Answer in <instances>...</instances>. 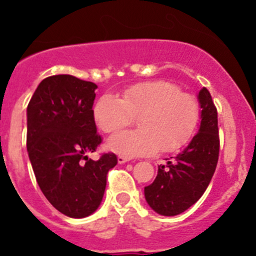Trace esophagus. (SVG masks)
I'll return each instance as SVG.
<instances>
[{"label": "esophagus", "instance_id": "esophagus-1", "mask_svg": "<svg viewBox=\"0 0 256 256\" xmlns=\"http://www.w3.org/2000/svg\"><path fill=\"white\" fill-rule=\"evenodd\" d=\"M130 158H126V156H118V162H119V164H124V162H130Z\"/></svg>", "mask_w": 256, "mask_h": 256}]
</instances>
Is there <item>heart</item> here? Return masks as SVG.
I'll return each instance as SVG.
<instances>
[{
  "mask_svg": "<svg viewBox=\"0 0 256 256\" xmlns=\"http://www.w3.org/2000/svg\"><path fill=\"white\" fill-rule=\"evenodd\" d=\"M97 126L104 133H115L138 116L140 130L118 133L108 140V148L126 158L148 155L159 148L172 152L191 138L200 116L194 94L180 91L168 80H151L124 90L122 100L105 94L94 108Z\"/></svg>",
  "mask_w": 256,
  "mask_h": 256,
  "instance_id": "obj_1",
  "label": "heart"
}]
</instances>
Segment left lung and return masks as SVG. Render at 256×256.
Here are the masks:
<instances>
[{"instance_id": "obj_1", "label": "left lung", "mask_w": 256, "mask_h": 256, "mask_svg": "<svg viewBox=\"0 0 256 256\" xmlns=\"http://www.w3.org/2000/svg\"><path fill=\"white\" fill-rule=\"evenodd\" d=\"M198 102L202 108L198 133L174 159L160 164L155 180L144 187L148 204L162 216H177L195 204L218 164V112L205 87L198 92Z\"/></svg>"}]
</instances>
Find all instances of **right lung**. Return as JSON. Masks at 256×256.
<instances>
[{
    "label": "right lung",
    "instance_id": "obj_1",
    "mask_svg": "<svg viewBox=\"0 0 256 256\" xmlns=\"http://www.w3.org/2000/svg\"><path fill=\"white\" fill-rule=\"evenodd\" d=\"M97 86L69 74L44 79L26 108V148L40 191L52 206L70 218H84L98 208L114 152L98 160L102 142L94 116Z\"/></svg>",
    "mask_w": 256,
    "mask_h": 256
}]
</instances>
